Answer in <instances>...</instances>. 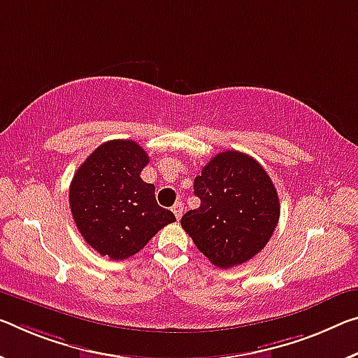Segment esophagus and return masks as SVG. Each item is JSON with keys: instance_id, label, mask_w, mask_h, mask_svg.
Segmentation results:
<instances>
[{"instance_id": "34e87169", "label": "esophagus", "mask_w": 358, "mask_h": 358, "mask_svg": "<svg viewBox=\"0 0 358 358\" xmlns=\"http://www.w3.org/2000/svg\"><path fill=\"white\" fill-rule=\"evenodd\" d=\"M172 212L175 215V218H177V220L181 218V215H183V206H181V202L175 203V206L172 207Z\"/></svg>"}]
</instances>
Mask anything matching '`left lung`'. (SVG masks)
Listing matches in <instances>:
<instances>
[{
	"mask_svg": "<svg viewBox=\"0 0 358 358\" xmlns=\"http://www.w3.org/2000/svg\"><path fill=\"white\" fill-rule=\"evenodd\" d=\"M199 208L181 218V228L221 269L259 253L280 217L275 186L258 161L245 152L224 151L210 159L194 178Z\"/></svg>",
	"mask_w": 358,
	"mask_h": 358,
	"instance_id": "left-lung-1",
	"label": "left lung"
}]
</instances>
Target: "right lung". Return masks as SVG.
Instances as JSON below:
<instances>
[{
    "instance_id": "1",
    "label": "right lung",
    "mask_w": 358,
    "mask_h": 358,
    "mask_svg": "<svg viewBox=\"0 0 358 358\" xmlns=\"http://www.w3.org/2000/svg\"><path fill=\"white\" fill-rule=\"evenodd\" d=\"M150 157L132 140L101 143L76 170L70 207L79 232L113 261L138 253L175 215L157 206L155 185L140 173Z\"/></svg>"
}]
</instances>
